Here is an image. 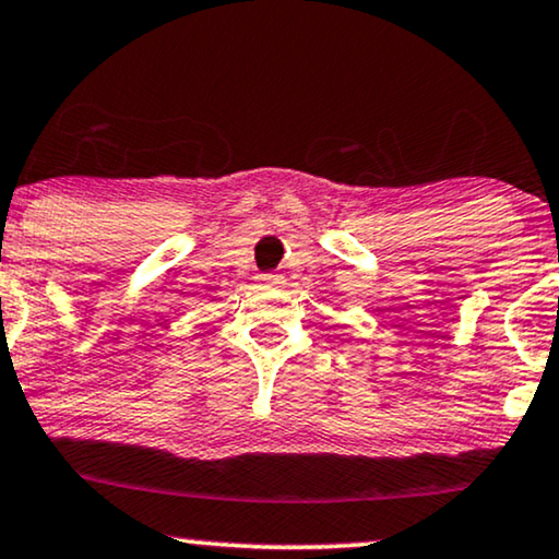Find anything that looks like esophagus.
Returning a JSON list of instances; mask_svg holds the SVG:
<instances>
[{
    "mask_svg": "<svg viewBox=\"0 0 559 559\" xmlns=\"http://www.w3.org/2000/svg\"><path fill=\"white\" fill-rule=\"evenodd\" d=\"M259 280H261V285H266V287H277V285H282L280 274H264V277H259Z\"/></svg>",
    "mask_w": 559,
    "mask_h": 559,
    "instance_id": "esophagus-1",
    "label": "esophagus"
}]
</instances>
